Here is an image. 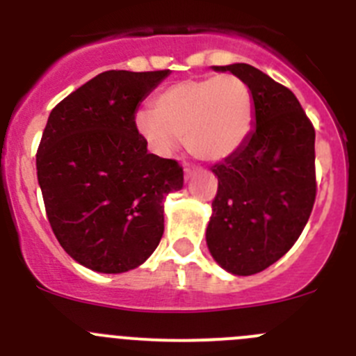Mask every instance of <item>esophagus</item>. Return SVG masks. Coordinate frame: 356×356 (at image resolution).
<instances>
[{"instance_id": "34e87169", "label": "esophagus", "mask_w": 356, "mask_h": 356, "mask_svg": "<svg viewBox=\"0 0 356 356\" xmlns=\"http://www.w3.org/2000/svg\"><path fill=\"white\" fill-rule=\"evenodd\" d=\"M193 174H195V168H191V167H184V177H186V179L193 177Z\"/></svg>"}]
</instances>
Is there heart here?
Listing matches in <instances>:
<instances>
[{
  "label": "heart",
  "mask_w": 356,
  "mask_h": 356,
  "mask_svg": "<svg viewBox=\"0 0 356 356\" xmlns=\"http://www.w3.org/2000/svg\"><path fill=\"white\" fill-rule=\"evenodd\" d=\"M257 119L254 95L235 75L186 79L163 89L154 111H138L133 128L152 152L168 156L181 145L204 161H223L249 138Z\"/></svg>",
  "instance_id": "heart-1"
}]
</instances>
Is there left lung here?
<instances>
[{"mask_svg": "<svg viewBox=\"0 0 356 356\" xmlns=\"http://www.w3.org/2000/svg\"><path fill=\"white\" fill-rule=\"evenodd\" d=\"M251 88L254 128L235 154L211 168L218 177L205 241L234 275L265 270L290 251L316 198L314 128L297 96L245 63L212 66Z\"/></svg>", "mask_w": 356, "mask_h": 356, "instance_id": "left-lung-1", "label": "left lung"}]
</instances>
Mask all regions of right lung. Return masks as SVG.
Here are the masks:
<instances>
[{
	"label": "right lung",
	"instance_id": "add662e5",
	"mask_svg": "<svg viewBox=\"0 0 356 356\" xmlns=\"http://www.w3.org/2000/svg\"><path fill=\"white\" fill-rule=\"evenodd\" d=\"M170 75L111 70L52 108L36 175L52 232L66 253L102 274L140 267L165 230V198L184 184L174 159L147 152L133 115Z\"/></svg>",
	"mask_w": 356,
	"mask_h": 356
}]
</instances>
